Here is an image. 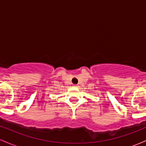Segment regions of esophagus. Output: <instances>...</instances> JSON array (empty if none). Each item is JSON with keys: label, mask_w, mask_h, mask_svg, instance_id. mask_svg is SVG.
I'll list each match as a JSON object with an SVG mask.
<instances>
[{"label": "esophagus", "mask_w": 146, "mask_h": 146, "mask_svg": "<svg viewBox=\"0 0 146 146\" xmlns=\"http://www.w3.org/2000/svg\"><path fill=\"white\" fill-rule=\"evenodd\" d=\"M73 87H78V84H73Z\"/></svg>", "instance_id": "esophagus-1"}]
</instances>
